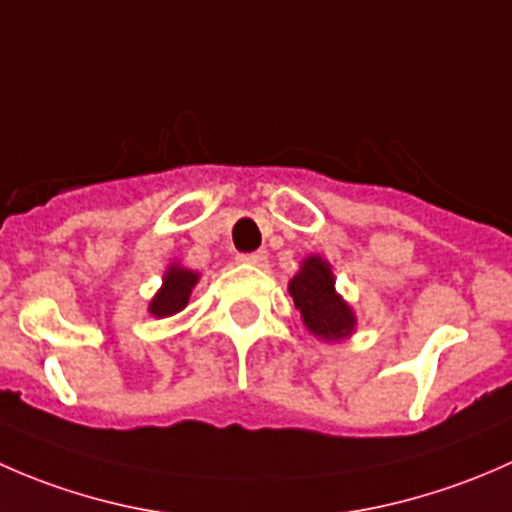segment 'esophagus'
<instances>
[{
	"label": "esophagus",
	"mask_w": 512,
	"mask_h": 512,
	"mask_svg": "<svg viewBox=\"0 0 512 512\" xmlns=\"http://www.w3.org/2000/svg\"><path fill=\"white\" fill-rule=\"evenodd\" d=\"M237 260L245 262V265H252V267H265V262H267V250L252 252V255H240V257H237Z\"/></svg>",
	"instance_id": "esophagus-1"
}]
</instances>
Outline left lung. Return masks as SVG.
Instances as JSON below:
<instances>
[{
  "instance_id": "obj_1",
  "label": "left lung",
  "mask_w": 512,
  "mask_h": 512,
  "mask_svg": "<svg viewBox=\"0 0 512 512\" xmlns=\"http://www.w3.org/2000/svg\"><path fill=\"white\" fill-rule=\"evenodd\" d=\"M304 327L317 339L337 344L356 332V312L337 292V277L322 255L304 257L297 275L287 285Z\"/></svg>"
}]
</instances>
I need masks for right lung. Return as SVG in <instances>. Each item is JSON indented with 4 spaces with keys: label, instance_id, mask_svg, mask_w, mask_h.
Instances as JSON below:
<instances>
[{
    "label": "right lung",
    "instance_id": "obj_1",
    "mask_svg": "<svg viewBox=\"0 0 512 512\" xmlns=\"http://www.w3.org/2000/svg\"><path fill=\"white\" fill-rule=\"evenodd\" d=\"M200 272L188 270L180 262H170L168 270L163 272V282L160 289L153 294V299L148 302V314H153L156 319L173 317V314L183 312L188 307V299L193 287L198 285Z\"/></svg>",
    "mask_w": 512,
    "mask_h": 512
}]
</instances>
